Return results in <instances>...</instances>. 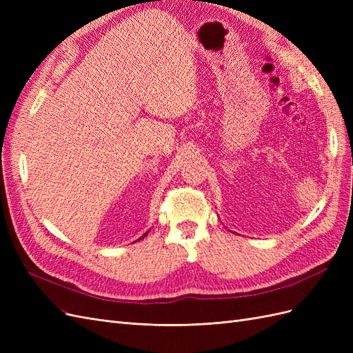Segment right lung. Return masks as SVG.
Wrapping results in <instances>:
<instances>
[{
	"label": "right lung",
	"instance_id": "add662e5",
	"mask_svg": "<svg viewBox=\"0 0 353 353\" xmlns=\"http://www.w3.org/2000/svg\"><path fill=\"white\" fill-rule=\"evenodd\" d=\"M147 234H148V231H147V232H145V234H144V236H143V237H141V239H144V237H145V236H147Z\"/></svg>",
	"mask_w": 353,
	"mask_h": 353
}]
</instances>
